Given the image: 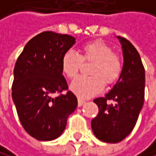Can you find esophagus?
I'll use <instances>...</instances> for the list:
<instances>
[{
  "instance_id": "esophagus-1",
  "label": "esophagus",
  "mask_w": 156,
  "mask_h": 156,
  "mask_svg": "<svg viewBox=\"0 0 156 156\" xmlns=\"http://www.w3.org/2000/svg\"><path fill=\"white\" fill-rule=\"evenodd\" d=\"M85 103H86V101H85V100L81 99V98L78 99V107H82Z\"/></svg>"
}]
</instances>
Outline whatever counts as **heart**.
<instances>
[{
  "label": "heart",
  "mask_w": 156,
  "mask_h": 156,
  "mask_svg": "<svg viewBox=\"0 0 156 156\" xmlns=\"http://www.w3.org/2000/svg\"><path fill=\"white\" fill-rule=\"evenodd\" d=\"M82 62H92L88 69L91 76L79 77L70 85L71 91L79 98L87 99L100 93L107 85H112L122 73L121 57L113 52L111 45L102 41L85 44L81 54L73 50L64 53L61 59V70L69 79H74L80 71Z\"/></svg>",
  "instance_id": "1"
}]
</instances>
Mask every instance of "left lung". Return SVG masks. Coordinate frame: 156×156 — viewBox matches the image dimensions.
<instances>
[{
  "label": "left lung",
  "mask_w": 156,
  "mask_h": 156,
  "mask_svg": "<svg viewBox=\"0 0 156 156\" xmlns=\"http://www.w3.org/2000/svg\"><path fill=\"white\" fill-rule=\"evenodd\" d=\"M117 38L124 57L122 73L111 91L93 100L99 112L91 120L92 132L107 143H118L132 133L145 96V69L139 53L127 39Z\"/></svg>",
  "instance_id": "8db88e82"
}]
</instances>
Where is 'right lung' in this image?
Masks as SVG:
<instances>
[{"label": "right lung", "mask_w": 156, "mask_h": 156, "mask_svg": "<svg viewBox=\"0 0 156 156\" xmlns=\"http://www.w3.org/2000/svg\"><path fill=\"white\" fill-rule=\"evenodd\" d=\"M75 44L68 34L44 31L26 44L14 68L12 99L26 132L40 141L54 140L63 133L77 98L68 90L61 70L64 53ZM59 93L57 98H52Z\"/></svg>", "instance_id": "obj_1"}]
</instances>
